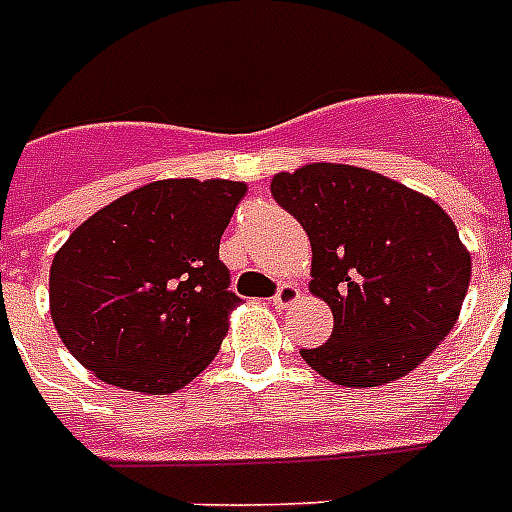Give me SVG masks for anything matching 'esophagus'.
I'll return each instance as SVG.
<instances>
[{"label": "esophagus", "instance_id": "esophagus-1", "mask_svg": "<svg viewBox=\"0 0 512 512\" xmlns=\"http://www.w3.org/2000/svg\"><path fill=\"white\" fill-rule=\"evenodd\" d=\"M300 300V289L295 287V284H281L279 292L273 295L271 303L279 308V311H287V308H292V305Z\"/></svg>", "mask_w": 512, "mask_h": 512}]
</instances>
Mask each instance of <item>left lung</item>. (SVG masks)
I'll list each match as a JSON object with an SVG mask.
<instances>
[{
  "label": "left lung",
  "mask_w": 512,
  "mask_h": 512,
  "mask_svg": "<svg viewBox=\"0 0 512 512\" xmlns=\"http://www.w3.org/2000/svg\"><path fill=\"white\" fill-rule=\"evenodd\" d=\"M313 249L311 292L335 329L300 356L345 388H374L420 366L452 332L470 252L452 217L406 185L350 164H305L271 180Z\"/></svg>",
  "instance_id": "obj_1"
}]
</instances>
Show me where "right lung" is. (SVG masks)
<instances>
[{
  "mask_svg": "<svg viewBox=\"0 0 512 512\" xmlns=\"http://www.w3.org/2000/svg\"><path fill=\"white\" fill-rule=\"evenodd\" d=\"M247 185L156 180L76 228L50 268V313L98 380L164 396L220 350L239 305L220 236Z\"/></svg>",
  "mask_w": 512,
  "mask_h": 512,
  "instance_id": "obj_1",
  "label": "right lung"
}]
</instances>
